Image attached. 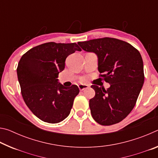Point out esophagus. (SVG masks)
Listing matches in <instances>:
<instances>
[{
  "label": "esophagus",
  "instance_id": "1",
  "mask_svg": "<svg viewBox=\"0 0 158 158\" xmlns=\"http://www.w3.org/2000/svg\"><path fill=\"white\" fill-rule=\"evenodd\" d=\"M89 88V85L86 84H79V89L80 90H84Z\"/></svg>",
  "mask_w": 158,
  "mask_h": 158
}]
</instances>
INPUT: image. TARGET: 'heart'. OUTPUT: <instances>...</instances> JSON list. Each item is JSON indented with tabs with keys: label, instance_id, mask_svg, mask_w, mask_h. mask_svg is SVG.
Here are the masks:
<instances>
[{
	"label": "heart",
	"instance_id": "1",
	"mask_svg": "<svg viewBox=\"0 0 158 158\" xmlns=\"http://www.w3.org/2000/svg\"><path fill=\"white\" fill-rule=\"evenodd\" d=\"M81 81H84V79H82Z\"/></svg>",
	"mask_w": 158,
	"mask_h": 158
}]
</instances>
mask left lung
Here are the masks:
<instances>
[{"instance_id": "8db88e82", "label": "left lung", "mask_w": 158, "mask_h": 158, "mask_svg": "<svg viewBox=\"0 0 158 158\" xmlns=\"http://www.w3.org/2000/svg\"><path fill=\"white\" fill-rule=\"evenodd\" d=\"M85 52L98 56V71L110 87L92 85L95 95L89 100L93 119L102 125L123 121L135 106L144 82L143 64L139 51L127 42L111 37L79 42Z\"/></svg>"}]
</instances>
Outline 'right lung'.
<instances>
[{
  "label": "right lung",
  "mask_w": 158,
  "mask_h": 158,
  "mask_svg": "<svg viewBox=\"0 0 158 158\" xmlns=\"http://www.w3.org/2000/svg\"><path fill=\"white\" fill-rule=\"evenodd\" d=\"M81 49L76 43L47 42L24 53L17 69L21 95L35 116L49 123H58L70 113L79 94L77 85L65 87L57 79L69 55Z\"/></svg>",
  "instance_id": "right-lung-1"
}]
</instances>
